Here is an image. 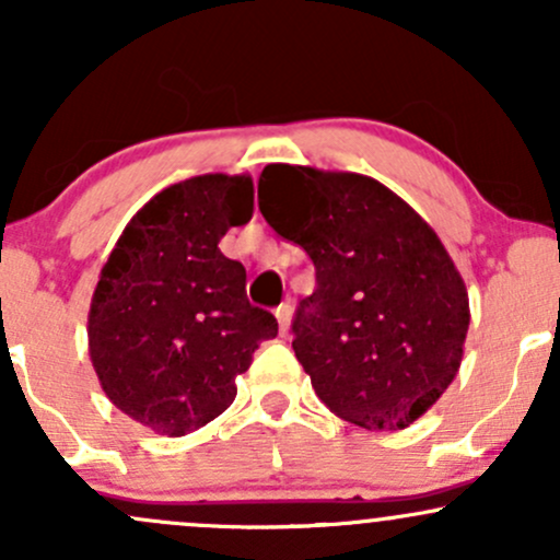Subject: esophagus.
<instances>
[{"label":"esophagus","instance_id":"34e87169","mask_svg":"<svg viewBox=\"0 0 560 560\" xmlns=\"http://www.w3.org/2000/svg\"><path fill=\"white\" fill-rule=\"evenodd\" d=\"M276 318H279V331L287 334L289 324H292V305H289V302H281V305L276 307Z\"/></svg>","mask_w":560,"mask_h":560}]
</instances>
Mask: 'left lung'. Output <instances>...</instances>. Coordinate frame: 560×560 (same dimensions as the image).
Instances as JSON below:
<instances>
[{
    "label": "left lung",
    "mask_w": 560,
    "mask_h": 560,
    "mask_svg": "<svg viewBox=\"0 0 560 560\" xmlns=\"http://www.w3.org/2000/svg\"><path fill=\"white\" fill-rule=\"evenodd\" d=\"M260 213L316 266L294 355L339 419L371 432L419 421L464 361L468 292L436 231L376 178L266 165Z\"/></svg>",
    "instance_id": "obj_1"
}]
</instances>
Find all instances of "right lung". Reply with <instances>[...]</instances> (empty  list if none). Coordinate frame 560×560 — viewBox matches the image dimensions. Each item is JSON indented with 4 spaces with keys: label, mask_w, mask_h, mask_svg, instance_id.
Returning <instances> with one entry per match:
<instances>
[{
    "label": "right lung",
    "mask_w": 560,
    "mask_h": 560,
    "mask_svg": "<svg viewBox=\"0 0 560 560\" xmlns=\"http://www.w3.org/2000/svg\"><path fill=\"white\" fill-rule=\"evenodd\" d=\"M255 210L249 173H205L158 191L115 242L89 307V358L120 413L163 436L234 402L236 376L279 324L249 305L247 273L218 249Z\"/></svg>",
    "instance_id": "add662e5"
}]
</instances>
